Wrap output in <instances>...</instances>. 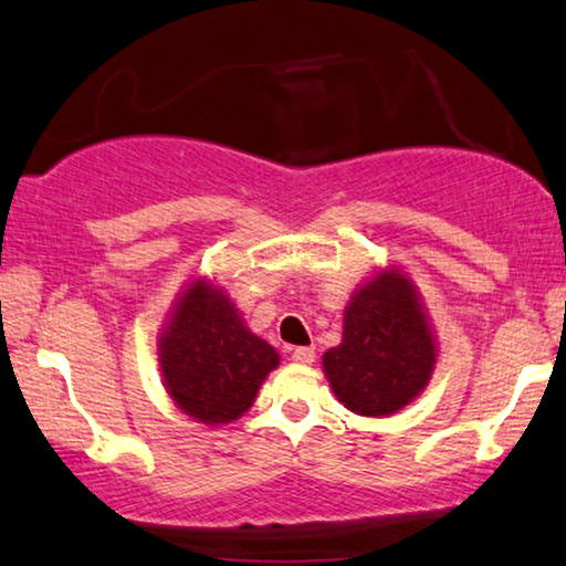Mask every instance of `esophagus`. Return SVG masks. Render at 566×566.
Here are the masks:
<instances>
[{
  "mask_svg": "<svg viewBox=\"0 0 566 566\" xmlns=\"http://www.w3.org/2000/svg\"><path fill=\"white\" fill-rule=\"evenodd\" d=\"M291 359L295 364H311L316 359V352H313V346H298V349L291 352Z\"/></svg>",
  "mask_w": 566,
  "mask_h": 566,
  "instance_id": "obj_1",
  "label": "esophagus"
}]
</instances>
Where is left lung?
<instances>
[{
    "label": "left lung",
    "mask_w": 566,
    "mask_h": 566,
    "mask_svg": "<svg viewBox=\"0 0 566 566\" xmlns=\"http://www.w3.org/2000/svg\"><path fill=\"white\" fill-rule=\"evenodd\" d=\"M321 364L338 402L361 417H389L420 397L438 338L412 277L399 268L367 277L346 303L342 344Z\"/></svg>",
    "instance_id": "left-lung-1"
}]
</instances>
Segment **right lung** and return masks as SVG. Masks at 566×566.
Masks as SVG:
<instances>
[{"mask_svg": "<svg viewBox=\"0 0 566 566\" xmlns=\"http://www.w3.org/2000/svg\"><path fill=\"white\" fill-rule=\"evenodd\" d=\"M156 354L174 405L210 428L245 415L281 364L273 346L245 326L230 295L202 275L179 291Z\"/></svg>", "mask_w": 566, "mask_h": 566, "instance_id": "obj_1", "label": "right lung"}]
</instances>
